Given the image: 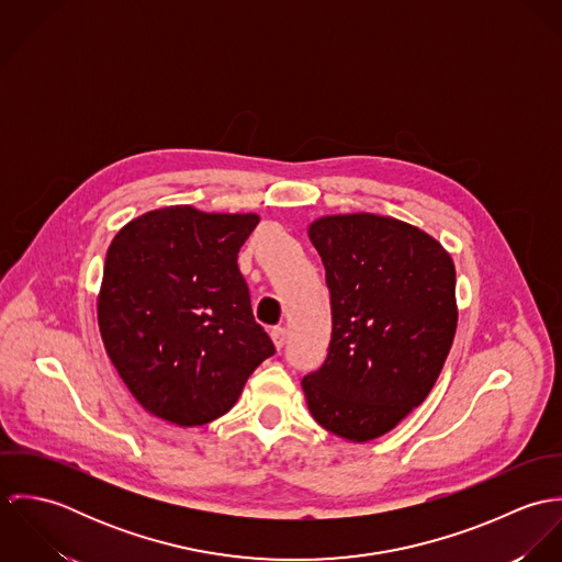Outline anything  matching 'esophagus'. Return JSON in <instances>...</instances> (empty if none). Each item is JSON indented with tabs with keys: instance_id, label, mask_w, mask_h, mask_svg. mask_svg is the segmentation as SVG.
<instances>
[{
	"instance_id": "obj_1",
	"label": "esophagus",
	"mask_w": 562,
	"mask_h": 562,
	"mask_svg": "<svg viewBox=\"0 0 562 562\" xmlns=\"http://www.w3.org/2000/svg\"><path fill=\"white\" fill-rule=\"evenodd\" d=\"M270 335H272V341H274V346L281 350V348L285 346V339H288V328H285V326H272Z\"/></svg>"
}]
</instances>
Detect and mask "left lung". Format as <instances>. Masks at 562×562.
Here are the masks:
<instances>
[{
  "label": "left lung",
  "mask_w": 562,
  "mask_h": 562,
  "mask_svg": "<svg viewBox=\"0 0 562 562\" xmlns=\"http://www.w3.org/2000/svg\"><path fill=\"white\" fill-rule=\"evenodd\" d=\"M330 294L326 359L303 379L314 419L370 441L432 390L457 330V272L428 234L374 214L326 216L310 227Z\"/></svg>",
  "instance_id": "1"
}]
</instances>
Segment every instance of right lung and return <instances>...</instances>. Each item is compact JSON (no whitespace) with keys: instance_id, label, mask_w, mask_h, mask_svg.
<instances>
[{"instance_id":"add662e5","label":"right lung","mask_w":562,"mask_h":562,"mask_svg":"<svg viewBox=\"0 0 562 562\" xmlns=\"http://www.w3.org/2000/svg\"><path fill=\"white\" fill-rule=\"evenodd\" d=\"M255 214L149 212L110 244L97 303L108 357L149 413L177 426L225 415L274 344L238 268Z\"/></svg>"}]
</instances>
